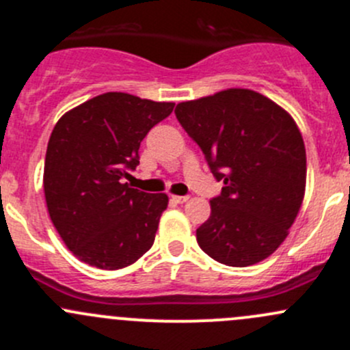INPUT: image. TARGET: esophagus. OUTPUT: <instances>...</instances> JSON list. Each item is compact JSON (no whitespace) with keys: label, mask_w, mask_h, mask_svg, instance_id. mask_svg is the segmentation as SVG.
I'll use <instances>...</instances> for the list:
<instances>
[{"label":"esophagus","mask_w":350,"mask_h":350,"mask_svg":"<svg viewBox=\"0 0 350 350\" xmlns=\"http://www.w3.org/2000/svg\"><path fill=\"white\" fill-rule=\"evenodd\" d=\"M173 201L178 202V204H184L189 201V196H173Z\"/></svg>","instance_id":"1"}]
</instances>
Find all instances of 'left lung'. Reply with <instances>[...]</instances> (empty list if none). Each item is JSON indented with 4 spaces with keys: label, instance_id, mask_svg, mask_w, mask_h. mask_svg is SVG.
I'll list each match as a JSON object with an SVG mask.
<instances>
[{
    "label": "left lung",
    "instance_id": "left-lung-1",
    "mask_svg": "<svg viewBox=\"0 0 350 350\" xmlns=\"http://www.w3.org/2000/svg\"><path fill=\"white\" fill-rule=\"evenodd\" d=\"M175 115L223 182L196 230L199 247L237 268L266 259L285 241L304 199L306 148L294 118L251 89L178 103Z\"/></svg>",
    "mask_w": 350,
    "mask_h": 350
}]
</instances>
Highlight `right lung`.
Wrapping results in <instances>:
<instances>
[{"label": "right lung", "instance_id": "right-lung-1", "mask_svg": "<svg viewBox=\"0 0 350 350\" xmlns=\"http://www.w3.org/2000/svg\"><path fill=\"white\" fill-rule=\"evenodd\" d=\"M127 92H106L58 120L48 142L44 196L59 237L75 258L120 269L151 249L166 194L122 184L139 165L142 139L173 111Z\"/></svg>", "mask_w": 350, "mask_h": 350}]
</instances>
